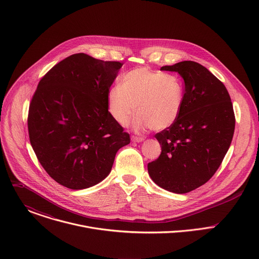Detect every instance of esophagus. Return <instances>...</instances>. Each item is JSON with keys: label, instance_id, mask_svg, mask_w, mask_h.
Masks as SVG:
<instances>
[{"label": "esophagus", "instance_id": "1", "mask_svg": "<svg viewBox=\"0 0 259 259\" xmlns=\"http://www.w3.org/2000/svg\"><path fill=\"white\" fill-rule=\"evenodd\" d=\"M131 140H132L133 142H141V141H143V140H144V138H143V137H137V136H132Z\"/></svg>", "mask_w": 259, "mask_h": 259}]
</instances>
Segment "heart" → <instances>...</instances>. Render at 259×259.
<instances>
[{"label": "heart", "mask_w": 259, "mask_h": 259, "mask_svg": "<svg viewBox=\"0 0 259 259\" xmlns=\"http://www.w3.org/2000/svg\"><path fill=\"white\" fill-rule=\"evenodd\" d=\"M183 98L184 86L177 76L139 67L126 72L120 85L108 90L106 103L110 117L122 127L137 112L135 130H164L178 119Z\"/></svg>", "instance_id": "obj_1"}]
</instances>
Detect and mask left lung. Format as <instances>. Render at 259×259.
<instances>
[{
    "label": "left lung",
    "mask_w": 259,
    "mask_h": 259,
    "mask_svg": "<svg viewBox=\"0 0 259 259\" xmlns=\"http://www.w3.org/2000/svg\"><path fill=\"white\" fill-rule=\"evenodd\" d=\"M161 70L179 73L184 98L176 122L155 135L162 153L147 170L160 188L186 194L206 183L228 153L236 124L233 103L226 86L198 62L181 61Z\"/></svg>",
    "instance_id": "obj_1"
}]
</instances>
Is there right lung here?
Instances as JSON below:
<instances>
[{
	"label": "right lung",
	"mask_w": 259,
	"mask_h": 259,
	"mask_svg": "<svg viewBox=\"0 0 259 259\" xmlns=\"http://www.w3.org/2000/svg\"><path fill=\"white\" fill-rule=\"evenodd\" d=\"M122 65L72 54L46 73L31 98L30 144L46 172L67 189L83 190L102 181L117 152L130 143L106 103Z\"/></svg>",
	"instance_id": "right-lung-1"
}]
</instances>
